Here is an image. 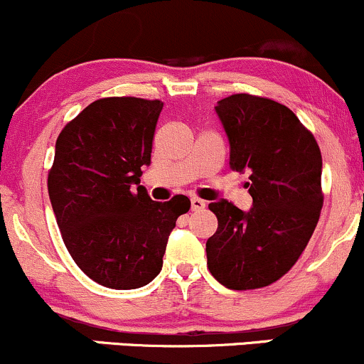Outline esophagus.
Listing matches in <instances>:
<instances>
[{"label":"esophagus","instance_id":"34e87169","mask_svg":"<svg viewBox=\"0 0 364 364\" xmlns=\"http://www.w3.org/2000/svg\"><path fill=\"white\" fill-rule=\"evenodd\" d=\"M203 208H205V202L198 196H193L191 198V210H203Z\"/></svg>","mask_w":364,"mask_h":364}]
</instances>
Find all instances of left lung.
<instances>
[{
  "label": "left lung",
  "mask_w": 364,
  "mask_h": 364,
  "mask_svg": "<svg viewBox=\"0 0 364 364\" xmlns=\"http://www.w3.org/2000/svg\"><path fill=\"white\" fill-rule=\"evenodd\" d=\"M231 145L229 168L250 171L253 207L220 200L208 208L217 231L207 240V267L228 289L270 286L306 248L323 207L321 154L313 133L289 107L252 94L219 101Z\"/></svg>",
  "instance_id": "left-lung-1"
}]
</instances>
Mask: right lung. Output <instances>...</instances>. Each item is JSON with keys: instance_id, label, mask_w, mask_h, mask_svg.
Returning a JSON list of instances; mask_svg holds the SVG:
<instances>
[{"instance_id": "right-lung-1", "label": "right lung", "mask_w": 364, "mask_h": 364, "mask_svg": "<svg viewBox=\"0 0 364 364\" xmlns=\"http://www.w3.org/2000/svg\"><path fill=\"white\" fill-rule=\"evenodd\" d=\"M164 102L104 97L65 124L48 191L68 253L92 281L136 289L162 269L176 219L190 198L154 202L140 185Z\"/></svg>"}]
</instances>
